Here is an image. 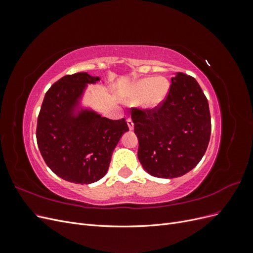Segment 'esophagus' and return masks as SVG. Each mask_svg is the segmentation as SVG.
<instances>
[{"label":"esophagus","instance_id":"34e87169","mask_svg":"<svg viewBox=\"0 0 253 253\" xmlns=\"http://www.w3.org/2000/svg\"><path fill=\"white\" fill-rule=\"evenodd\" d=\"M126 124H127V126L129 128V131H132V129L134 128V124H133V120L131 118H127L126 120Z\"/></svg>","mask_w":253,"mask_h":253}]
</instances>
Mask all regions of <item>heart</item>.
<instances>
[{
	"label": "heart",
	"mask_w": 253,
	"mask_h": 253,
	"mask_svg": "<svg viewBox=\"0 0 253 253\" xmlns=\"http://www.w3.org/2000/svg\"><path fill=\"white\" fill-rule=\"evenodd\" d=\"M170 89V82L167 78L144 77L136 80L129 86L125 99L134 101L139 99V106L143 111H154L164 103Z\"/></svg>",
	"instance_id": "1"
}]
</instances>
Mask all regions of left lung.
<instances>
[{
	"instance_id": "left-lung-1",
	"label": "left lung",
	"mask_w": 253,
	"mask_h": 253,
	"mask_svg": "<svg viewBox=\"0 0 253 253\" xmlns=\"http://www.w3.org/2000/svg\"><path fill=\"white\" fill-rule=\"evenodd\" d=\"M143 169L159 178L185 175L201 162L208 148L211 117L200 84L177 73L165 102L150 112L132 110Z\"/></svg>"
}]
</instances>
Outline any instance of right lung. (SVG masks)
<instances>
[{
	"label": "right lung",
	"mask_w": 253,
	"mask_h": 253,
	"mask_svg": "<svg viewBox=\"0 0 253 253\" xmlns=\"http://www.w3.org/2000/svg\"><path fill=\"white\" fill-rule=\"evenodd\" d=\"M100 77L66 75L45 94L37 125V142L49 169L67 181L88 185L109 170L112 154L128 131L126 119L111 120L82 105L88 84Z\"/></svg>",
	"instance_id": "1"
}]
</instances>
